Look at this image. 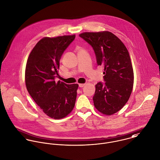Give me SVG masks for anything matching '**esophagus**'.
<instances>
[{
  "label": "esophagus",
  "instance_id": "obj_1",
  "mask_svg": "<svg viewBox=\"0 0 160 160\" xmlns=\"http://www.w3.org/2000/svg\"><path fill=\"white\" fill-rule=\"evenodd\" d=\"M85 86V84H79V88H82Z\"/></svg>",
  "mask_w": 160,
  "mask_h": 160
}]
</instances>
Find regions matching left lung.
<instances>
[{
	"label": "left lung",
	"mask_w": 160,
	"mask_h": 160,
	"mask_svg": "<svg viewBox=\"0 0 160 160\" xmlns=\"http://www.w3.org/2000/svg\"><path fill=\"white\" fill-rule=\"evenodd\" d=\"M93 47L98 65L104 66L105 84L98 82L93 97L95 108L112 115L128 102L134 84V71L129 52L114 34L105 31L79 34Z\"/></svg>",
	"instance_id": "obj_1"
}]
</instances>
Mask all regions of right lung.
Segmentation results:
<instances>
[{
  "instance_id": "obj_1",
  "label": "right lung",
  "mask_w": 160,
  "mask_h": 160,
  "mask_svg": "<svg viewBox=\"0 0 160 160\" xmlns=\"http://www.w3.org/2000/svg\"><path fill=\"white\" fill-rule=\"evenodd\" d=\"M76 36L41 39L31 50L26 65L25 83L36 104L49 117L60 119L73 110L78 84L54 81L61 57Z\"/></svg>"
}]
</instances>
